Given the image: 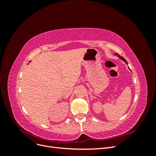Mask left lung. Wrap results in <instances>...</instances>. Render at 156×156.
<instances>
[{"label":"left lung","instance_id":"obj_1","mask_svg":"<svg viewBox=\"0 0 156 156\" xmlns=\"http://www.w3.org/2000/svg\"><path fill=\"white\" fill-rule=\"evenodd\" d=\"M116 55H118V56H119V57H120V58H121V59H122V60H124V62H126V64H127V62H126V59H125L124 58H123V57H122V56H120V55H119V54H117V53H116Z\"/></svg>","mask_w":156,"mask_h":156}]
</instances>
